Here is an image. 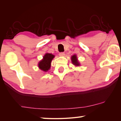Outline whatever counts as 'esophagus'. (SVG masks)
Listing matches in <instances>:
<instances>
[{"instance_id": "esophagus-1", "label": "esophagus", "mask_w": 121, "mask_h": 121, "mask_svg": "<svg viewBox=\"0 0 121 121\" xmlns=\"http://www.w3.org/2000/svg\"><path fill=\"white\" fill-rule=\"evenodd\" d=\"M65 55V54L64 52H60V53H59V56H64Z\"/></svg>"}]
</instances>
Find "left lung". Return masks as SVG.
I'll use <instances>...</instances> for the list:
<instances>
[{
	"label": "left lung",
	"instance_id": "8db88e82",
	"mask_svg": "<svg viewBox=\"0 0 121 121\" xmlns=\"http://www.w3.org/2000/svg\"><path fill=\"white\" fill-rule=\"evenodd\" d=\"M71 61H72V62L73 64L75 65H76V66H78L79 65V63L77 60V57L76 55H73V56L71 57Z\"/></svg>",
	"mask_w": 121,
	"mask_h": 121
}]
</instances>
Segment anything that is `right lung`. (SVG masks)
Returning a JSON list of instances; mask_svg holds the SVG:
<instances>
[{
  "label": "right lung",
  "instance_id": "add662e5",
  "mask_svg": "<svg viewBox=\"0 0 121 121\" xmlns=\"http://www.w3.org/2000/svg\"><path fill=\"white\" fill-rule=\"evenodd\" d=\"M54 56L51 53H46L43 57V59L39 62L38 67L41 70L47 71L51 67V61L54 58Z\"/></svg>",
  "mask_w": 121,
  "mask_h": 121
}]
</instances>
